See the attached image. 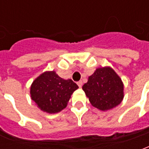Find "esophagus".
I'll list each match as a JSON object with an SVG mask.
<instances>
[{"label": "esophagus", "instance_id": "1", "mask_svg": "<svg viewBox=\"0 0 149 149\" xmlns=\"http://www.w3.org/2000/svg\"><path fill=\"white\" fill-rule=\"evenodd\" d=\"M77 84H78V86H79V87L81 88V87H82V85H83V83H82V81H78Z\"/></svg>", "mask_w": 149, "mask_h": 149}]
</instances>
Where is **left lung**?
Instances as JSON below:
<instances>
[{"label":"left lung","mask_w":149,"mask_h":149,"mask_svg":"<svg viewBox=\"0 0 149 149\" xmlns=\"http://www.w3.org/2000/svg\"><path fill=\"white\" fill-rule=\"evenodd\" d=\"M86 97L91 104L101 111H107L121 103L124 84L121 79L111 67L98 68L83 85Z\"/></svg>","instance_id":"left-lung-1"}]
</instances>
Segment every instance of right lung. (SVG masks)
<instances>
[{"mask_svg": "<svg viewBox=\"0 0 149 149\" xmlns=\"http://www.w3.org/2000/svg\"><path fill=\"white\" fill-rule=\"evenodd\" d=\"M77 88V84L70 79L60 77L55 71H46L31 84V99L43 112L57 113L66 108Z\"/></svg>", "mask_w": 149, "mask_h": 149, "instance_id": "1", "label": "right lung"}]
</instances>
